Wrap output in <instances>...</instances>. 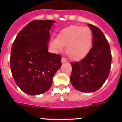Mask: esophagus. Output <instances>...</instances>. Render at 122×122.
I'll return each mask as SVG.
<instances>
[{
	"mask_svg": "<svg viewBox=\"0 0 122 122\" xmlns=\"http://www.w3.org/2000/svg\"><path fill=\"white\" fill-rule=\"evenodd\" d=\"M61 62H62V63H65V62H67V60H66V59H65V58L62 57V60H61Z\"/></svg>",
	"mask_w": 122,
	"mask_h": 122,
	"instance_id": "esophagus-1",
	"label": "esophagus"
}]
</instances>
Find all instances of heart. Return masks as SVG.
<instances>
[{
  "label": "heart",
  "instance_id": "b5f03b06",
  "mask_svg": "<svg viewBox=\"0 0 122 122\" xmlns=\"http://www.w3.org/2000/svg\"><path fill=\"white\" fill-rule=\"evenodd\" d=\"M93 33L90 28L71 25L64 28L52 40L51 46L56 52L62 51L66 46V53L74 60H81L88 55L92 47Z\"/></svg>",
  "mask_w": 122,
  "mask_h": 122
}]
</instances>
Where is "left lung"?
Instances as JSON below:
<instances>
[{
    "label": "left lung",
    "instance_id": "left-lung-1",
    "mask_svg": "<svg viewBox=\"0 0 122 122\" xmlns=\"http://www.w3.org/2000/svg\"><path fill=\"white\" fill-rule=\"evenodd\" d=\"M93 33L92 48L80 62H71L70 81L74 89L90 93L98 90L109 74L112 56L109 44L99 28L88 24Z\"/></svg>",
    "mask_w": 122,
    "mask_h": 122
}]
</instances>
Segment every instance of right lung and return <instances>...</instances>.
<instances>
[{"instance_id": "add662e5", "label": "right lung", "mask_w": 122, "mask_h": 122, "mask_svg": "<svg viewBox=\"0 0 122 122\" xmlns=\"http://www.w3.org/2000/svg\"><path fill=\"white\" fill-rule=\"evenodd\" d=\"M56 21H31L21 30L12 45L10 68L14 80L30 95L46 92L61 67V56L48 52L50 30Z\"/></svg>"}]
</instances>
